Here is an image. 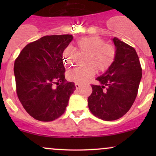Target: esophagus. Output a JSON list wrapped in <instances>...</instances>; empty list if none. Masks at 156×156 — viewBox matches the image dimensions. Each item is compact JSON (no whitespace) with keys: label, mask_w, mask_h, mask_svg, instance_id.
<instances>
[{"label":"esophagus","mask_w":156,"mask_h":156,"mask_svg":"<svg viewBox=\"0 0 156 156\" xmlns=\"http://www.w3.org/2000/svg\"><path fill=\"white\" fill-rule=\"evenodd\" d=\"M76 88L77 89H80V84H78V83H76Z\"/></svg>","instance_id":"obj_1"}]
</instances>
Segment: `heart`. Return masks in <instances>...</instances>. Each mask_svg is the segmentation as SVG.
<instances>
[{"label": "heart", "instance_id": "b5f03b06", "mask_svg": "<svg viewBox=\"0 0 156 156\" xmlns=\"http://www.w3.org/2000/svg\"><path fill=\"white\" fill-rule=\"evenodd\" d=\"M77 46L80 51L89 53L83 68H74L67 73L68 80L76 83H85L94 74L95 69L98 71H105L114 62L116 51L113 46L106 44L103 39L95 36L83 37L78 39ZM73 48L67 47L63 52L64 65L69 67L73 65Z\"/></svg>", "mask_w": 156, "mask_h": 156}]
</instances>
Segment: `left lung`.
Here are the masks:
<instances>
[{
    "label": "left lung",
    "mask_w": 156,
    "mask_h": 156,
    "mask_svg": "<svg viewBox=\"0 0 156 156\" xmlns=\"http://www.w3.org/2000/svg\"><path fill=\"white\" fill-rule=\"evenodd\" d=\"M114 62L105 72L96 78L99 85H92L88 105L92 114L105 121L125 115L136 98L141 79L139 56L133 48L114 37Z\"/></svg>",
    "instance_id": "8db88e82"
}]
</instances>
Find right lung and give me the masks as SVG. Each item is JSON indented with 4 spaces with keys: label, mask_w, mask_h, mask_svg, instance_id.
I'll return each mask as SVG.
<instances>
[{
    "label": "right lung",
    "mask_w": 156,
    "mask_h": 156,
    "mask_svg": "<svg viewBox=\"0 0 156 156\" xmlns=\"http://www.w3.org/2000/svg\"><path fill=\"white\" fill-rule=\"evenodd\" d=\"M73 39L69 34L45 36L27 44L15 60L17 96L35 119L50 122L61 117L76 89L73 82L66 81L62 58Z\"/></svg>",
    "instance_id": "1"
}]
</instances>
